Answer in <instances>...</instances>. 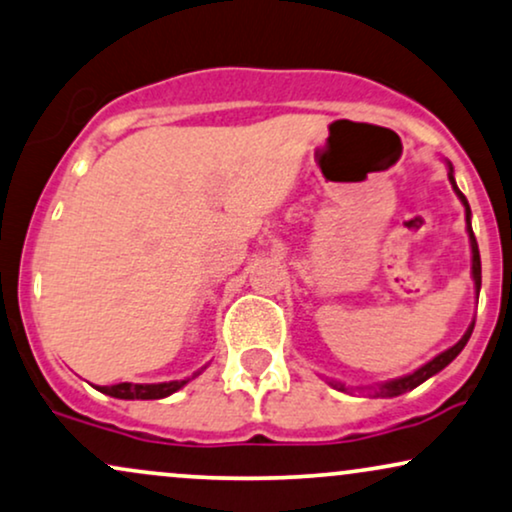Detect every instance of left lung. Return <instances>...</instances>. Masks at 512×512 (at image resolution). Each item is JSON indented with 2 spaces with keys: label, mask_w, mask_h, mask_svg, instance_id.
<instances>
[{
  "label": "left lung",
  "mask_w": 512,
  "mask_h": 512,
  "mask_svg": "<svg viewBox=\"0 0 512 512\" xmlns=\"http://www.w3.org/2000/svg\"><path fill=\"white\" fill-rule=\"evenodd\" d=\"M449 180H451V185H453V192L458 194V199L463 201V206H465V223H468V235H470V246H472V280H475V289H477V294H479V287H482V261H479L477 239H475V232H472V223H470L472 211H470L468 199H465V194L460 192L458 185H456V178H453V166H451V163H449ZM472 330H475V325L468 327V332L463 334V339H460L458 344H453L451 349H446L444 353H439V356L432 358L430 363H425V365H422V368H418L415 372H410V375L399 377V380H389V382L380 384V387L372 389L370 394L372 396H399V394H406V391H410V389H415V387H418V384H422L425 380H430L432 375H437L439 370H444L446 365H449L453 358H456L458 353L465 349V344H468ZM330 384H332L334 389H339V391H349V387H344L342 382H330Z\"/></svg>",
  "instance_id": "obj_1"
}]
</instances>
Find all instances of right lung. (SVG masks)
Listing matches in <instances>:
<instances>
[{
    "label": "right lung",
    "mask_w": 512,
    "mask_h": 512,
    "mask_svg": "<svg viewBox=\"0 0 512 512\" xmlns=\"http://www.w3.org/2000/svg\"><path fill=\"white\" fill-rule=\"evenodd\" d=\"M199 372H194L192 377H197ZM187 380H173V382H161V384H132V382H121V384H111V387H97L102 394L106 396H113V399H128V401H135V399H166V396L175 394V391L185 387Z\"/></svg>",
    "instance_id": "1"
}]
</instances>
